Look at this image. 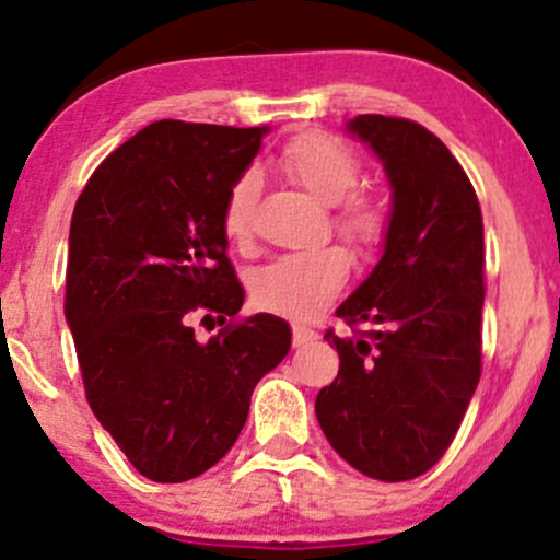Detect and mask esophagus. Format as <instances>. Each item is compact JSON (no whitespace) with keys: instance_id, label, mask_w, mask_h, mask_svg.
Masks as SVG:
<instances>
[{"instance_id":"34e87169","label":"esophagus","mask_w":560,"mask_h":560,"mask_svg":"<svg viewBox=\"0 0 560 560\" xmlns=\"http://www.w3.org/2000/svg\"><path fill=\"white\" fill-rule=\"evenodd\" d=\"M316 339H318V331L307 329V326L294 324V329H292V342H294V347H305V345L316 342Z\"/></svg>"}]
</instances>
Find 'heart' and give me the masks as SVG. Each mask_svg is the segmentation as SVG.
I'll use <instances>...</instances> for the list:
<instances>
[{
    "label": "heart",
    "instance_id": "heart-1",
    "mask_svg": "<svg viewBox=\"0 0 560 560\" xmlns=\"http://www.w3.org/2000/svg\"><path fill=\"white\" fill-rule=\"evenodd\" d=\"M281 171L313 199L337 205L334 226L358 247H374L387 231V210L369 195H350L361 178V160L350 147L329 133L311 131L292 139L279 158ZM258 199V178L253 173L231 186L223 205V234L229 242L247 244L253 231V210ZM350 273V258L339 247L287 253L258 268L249 279V294L262 311L307 320L318 316L337 298Z\"/></svg>",
    "mask_w": 560,
    "mask_h": 560
}]
</instances>
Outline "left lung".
I'll return each instance as SVG.
<instances>
[{
    "label": "left lung",
    "mask_w": 560,
    "mask_h": 560,
    "mask_svg": "<svg viewBox=\"0 0 560 560\" xmlns=\"http://www.w3.org/2000/svg\"><path fill=\"white\" fill-rule=\"evenodd\" d=\"M347 133L384 165L392 189L382 258L337 307L339 374L316 397L331 447L371 479L421 477L458 432L481 374L485 226L477 191L432 131L358 115Z\"/></svg>",
    "instance_id": "left-lung-1"
}]
</instances>
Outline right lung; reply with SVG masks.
<instances>
[{
	"instance_id": "right-lung-1",
	"label": "right lung",
	"mask_w": 560,
	"mask_h": 560,
	"mask_svg": "<svg viewBox=\"0 0 560 560\" xmlns=\"http://www.w3.org/2000/svg\"><path fill=\"white\" fill-rule=\"evenodd\" d=\"M266 131L155 120L94 171L75 202L66 320L86 400L152 481L176 485L215 466L247 421L255 384L292 345L271 313L208 343L188 326L195 310L226 324L244 302L223 205Z\"/></svg>"
}]
</instances>
